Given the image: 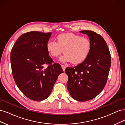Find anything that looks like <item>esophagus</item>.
<instances>
[{
    "label": "esophagus",
    "instance_id": "34e87169",
    "mask_svg": "<svg viewBox=\"0 0 125 125\" xmlns=\"http://www.w3.org/2000/svg\"><path fill=\"white\" fill-rule=\"evenodd\" d=\"M62 69H63V71H64L65 70V69H66V66H65V65H62Z\"/></svg>",
    "mask_w": 125,
    "mask_h": 125
}]
</instances>
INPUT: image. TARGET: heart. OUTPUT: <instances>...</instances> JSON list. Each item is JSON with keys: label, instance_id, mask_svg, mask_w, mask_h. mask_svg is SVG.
Wrapping results in <instances>:
<instances>
[{"label": "heart", "instance_id": "obj_1", "mask_svg": "<svg viewBox=\"0 0 125 125\" xmlns=\"http://www.w3.org/2000/svg\"><path fill=\"white\" fill-rule=\"evenodd\" d=\"M57 42L49 41L47 50L50 55L57 58L62 54H65L60 59L62 62H71L79 64L88 57L91 49V43L86 37L73 33H64L57 36Z\"/></svg>", "mask_w": 125, "mask_h": 125}]
</instances>
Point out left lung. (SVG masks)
Returning <instances> with one entry per match:
<instances>
[{"label": "left lung", "mask_w": 125, "mask_h": 125, "mask_svg": "<svg viewBox=\"0 0 125 125\" xmlns=\"http://www.w3.org/2000/svg\"><path fill=\"white\" fill-rule=\"evenodd\" d=\"M86 34L91 43L90 54L83 62L74 67H67V89L73 99L85 102L96 97L106 84L111 65L107 45L100 34L89 30Z\"/></svg>", "instance_id": "left-lung-1"}]
</instances>
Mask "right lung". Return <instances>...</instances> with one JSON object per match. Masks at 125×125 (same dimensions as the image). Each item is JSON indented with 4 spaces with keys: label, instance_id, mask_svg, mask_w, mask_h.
Returning a JSON list of instances; mask_svg holds the SVG:
<instances>
[{
    "label": "right lung",
    "instance_id": "add662e5",
    "mask_svg": "<svg viewBox=\"0 0 125 125\" xmlns=\"http://www.w3.org/2000/svg\"><path fill=\"white\" fill-rule=\"evenodd\" d=\"M51 34L37 31L23 34L11 52L14 81L25 96L35 101L47 99L58 75L63 73L60 64L53 63L48 55L47 44Z\"/></svg>",
    "mask_w": 125,
    "mask_h": 125
}]
</instances>
